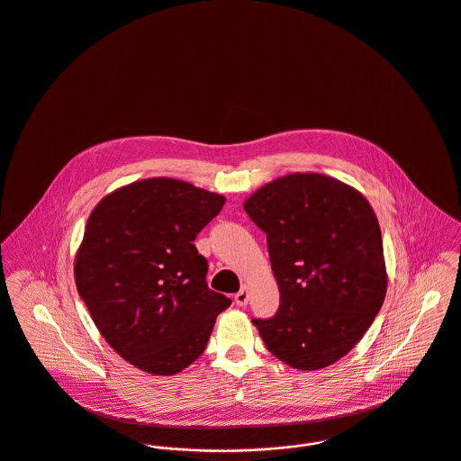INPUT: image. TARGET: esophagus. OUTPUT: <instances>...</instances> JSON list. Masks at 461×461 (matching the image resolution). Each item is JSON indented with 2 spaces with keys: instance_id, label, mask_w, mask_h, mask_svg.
I'll list each match as a JSON object with an SVG mask.
<instances>
[{
  "instance_id": "esophagus-1",
  "label": "esophagus",
  "mask_w": 461,
  "mask_h": 461,
  "mask_svg": "<svg viewBox=\"0 0 461 461\" xmlns=\"http://www.w3.org/2000/svg\"><path fill=\"white\" fill-rule=\"evenodd\" d=\"M248 299H249V294H248V288H246V286H243V288L236 294V297H234V301H236L238 306H246V304H248Z\"/></svg>"
}]
</instances>
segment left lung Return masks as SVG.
<instances>
[{
    "label": "left lung",
    "instance_id": "8db88e82",
    "mask_svg": "<svg viewBox=\"0 0 461 461\" xmlns=\"http://www.w3.org/2000/svg\"><path fill=\"white\" fill-rule=\"evenodd\" d=\"M267 234L279 309L253 320L290 367L336 364L364 338L384 303L388 273L377 216L364 194L321 173H292L243 204Z\"/></svg>",
    "mask_w": 461,
    "mask_h": 461
}]
</instances>
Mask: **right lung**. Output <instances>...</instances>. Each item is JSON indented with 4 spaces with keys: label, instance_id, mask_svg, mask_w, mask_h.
<instances>
[{
    "label": "right lung",
    "instance_id": "1",
    "mask_svg": "<svg viewBox=\"0 0 461 461\" xmlns=\"http://www.w3.org/2000/svg\"><path fill=\"white\" fill-rule=\"evenodd\" d=\"M225 197L157 176L123 185L91 212L75 283L99 334L131 366L173 375L195 362L230 299L208 288L195 236Z\"/></svg>",
    "mask_w": 461,
    "mask_h": 461
}]
</instances>
